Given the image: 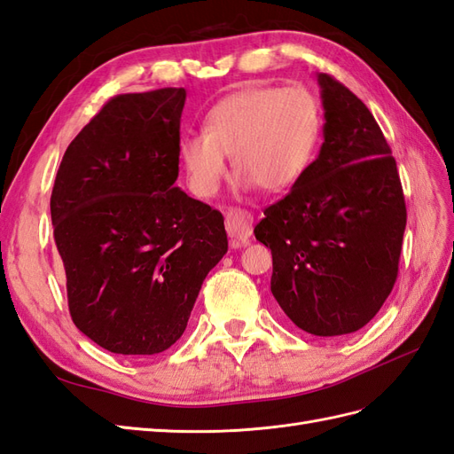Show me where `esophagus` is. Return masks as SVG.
<instances>
[{
	"mask_svg": "<svg viewBox=\"0 0 454 454\" xmlns=\"http://www.w3.org/2000/svg\"><path fill=\"white\" fill-rule=\"evenodd\" d=\"M226 231L231 238V247L246 246L253 234V215L243 208H230L226 213Z\"/></svg>",
	"mask_w": 454,
	"mask_h": 454,
	"instance_id": "esophagus-1",
	"label": "esophagus"
}]
</instances>
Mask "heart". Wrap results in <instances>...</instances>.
Here are the masks:
<instances>
[{
	"label": "heart",
	"instance_id": "heart-1",
	"mask_svg": "<svg viewBox=\"0 0 454 454\" xmlns=\"http://www.w3.org/2000/svg\"><path fill=\"white\" fill-rule=\"evenodd\" d=\"M322 107L305 86H243L208 109L203 132L182 137L178 160L188 188L208 200L228 174L226 155L243 188L284 192L315 159Z\"/></svg>",
	"mask_w": 454,
	"mask_h": 454
}]
</instances>
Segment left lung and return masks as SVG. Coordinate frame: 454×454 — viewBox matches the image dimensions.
<instances>
[{
	"label": "left lung",
	"mask_w": 454,
	"mask_h": 454,
	"mask_svg": "<svg viewBox=\"0 0 454 454\" xmlns=\"http://www.w3.org/2000/svg\"><path fill=\"white\" fill-rule=\"evenodd\" d=\"M324 142L254 238L272 251L270 289L297 328L320 338L360 330L397 280L406 207L397 162L368 107L317 74Z\"/></svg>",
	"instance_id": "left-lung-1"
}]
</instances>
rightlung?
Returning <instances> with one entry per match:
<instances>
[{
  "label": "right lung",
  "instance_id": "right-lung-1",
  "mask_svg": "<svg viewBox=\"0 0 454 454\" xmlns=\"http://www.w3.org/2000/svg\"><path fill=\"white\" fill-rule=\"evenodd\" d=\"M184 88L107 101L71 145L51 193L74 326L116 355L180 340L228 251L224 216L178 185Z\"/></svg>",
  "mask_w": 454,
  "mask_h": 454
}]
</instances>
